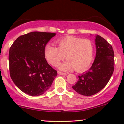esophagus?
<instances>
[{
  "instance_id": "esophagus-1",
  "label": "esophagus",
  "mask_w": 124,
  "mask_h": 124,
  "mask_svg": "<svg viewBox=\"0 0 124 124\" xmlns=\"http://www.w3.org/2000/svg\"><path fill=\"white\" fill-rule=\"evenodd\" d=\"M57 73L60 75H62V76H67V73H64V72H61V71H58Z\"/></svg>"
}]
</instances>
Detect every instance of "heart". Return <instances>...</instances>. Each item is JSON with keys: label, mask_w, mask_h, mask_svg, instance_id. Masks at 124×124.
Returning a JSON list of instances; mask_svg holds the SVG:
<instances>
[{"label": "heart", "mask_w": 124, "mask_h": 124, "mask_svg": "<svg viewBox=\"0 0 124 124\" xmlns=\"http://www.w3.org/2000/svg\"><path fill=\"white\" fill-rule=\"evenodd\" d=\"M58 47L47 44L44 47V56L48 63L56 66L65 58L67 61L59 65L62 71H82L87 69L93 59L94 47L89 39L66 37L57 41Z\"/></svg>", "instance_id": "heart-1"}]
</instances>
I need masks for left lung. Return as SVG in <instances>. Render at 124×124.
<instances>
[{
	"label": "left lung",
	"mask_w": 124,
	"mask_h": 124,
	"mask_svg": "<svg viewBox=\"0 0 124 124\" xmlns=\"http://www.w3.org/2000/svg\"><path fill=\"white\" fill-rule=\"evenodd\" d=\"M96 56L89 70L78 76L72 89L79 94L91 96L104 88L114 71V52L105 39L96 35Z\"/></svg>",
	"instance_id": "1"
}]
</instances>
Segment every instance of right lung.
I'll list each match as a JSON object with an SVG mask.
<instances>
[{
	"label": "right lung",
	"mask_w": 124,
	"mask_h": 124,
	"mask_svg": "<svg viewBox=\"0 0 124 124\" xmlns=\"http://www.w3.org/2000/svg\"><path fill=\"white\" fill-rule=\"evenodd\" d=\"M55 33L32 32L17 38L9 48L11 79L24 93L31 96L44 93L57 76L47 63L44 47Z\"/></svg>",
	"instance_id": "1"
}]
</instances>
